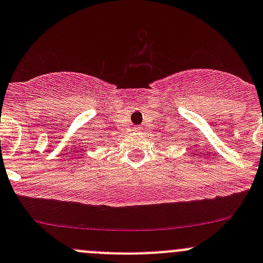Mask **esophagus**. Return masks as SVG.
<instances>
[{
    "label": "esophagus",
    "instance_id": "34e87169",
    "mask_svg": "<svg viewBox=\"0 0 263 263\" xmlns=\"http://www.w3.org/2000/svg\"><path fill=\"white\" fill-rule=\"evenodd\" d=\"M134 129H139V128H137V127H134Z\"/></svg>",
    "mask_w": 263,
    "mask_h": 263
}]
</instances>
